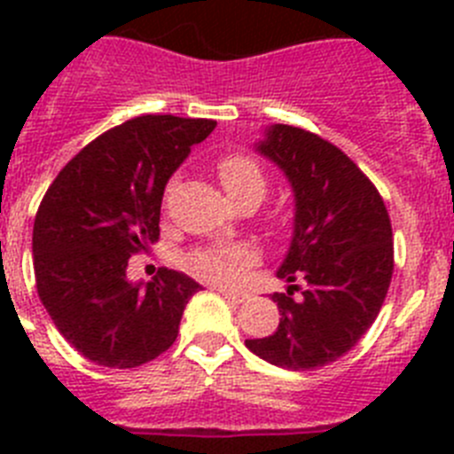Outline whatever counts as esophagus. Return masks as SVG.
Segmentation results:
<instances>
[{
  "instance_id": "34e87169",
  "label": "esophagus",
  "mask_w": 454,
  "mask_h": 454,
  "mask_svg": "<svg viewBox=\"0 0 454 454\" xmlns=\"http://www.w3.org/2000/svg\"><path fill=\"white\" fill-rule=\"evenodd\" d=\"M218 291L224 300H230V302H234V304L246 302V298H247L246 293H231V291H224V288H218Z\"/></svg>"
}]
</instances>
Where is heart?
I'll use <instances>...</instances> for the list:
<instances>
[{
  "mask_svg": "<svg viewBox=\"0 0 454 454\" xmlns=\"http://www.w3.org/2000/svg\"><path fill=\"white\" fill-rule=\"evenodd\" d=\"M220 184L239 204L262 202L268 191V175L256 156L243 150H231L215 163ZM256 263V252L250 246H204L186 254V266L202 279L215 284H236Z\"/></svg>",
  "mask_w": 454,
  "mask_h": 454,
  "instance_id": "obj_1",
  "label": "heart"
}]
</instances>
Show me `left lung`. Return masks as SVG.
I'll list each match as a JSON object with an SVG mask.
<instances>
[{
    "instance_id": "left-lung-1",
    "label": "left lung",
    "mask_w": 454,
    "mask_h": 454,
    "mask_svg": "<svg viewBox=\"0 0 454 454\" xmlns=\"http://www.w3.org/2000/svg\"><path fill=\"white\" fill-rule=\"evenodd\" d=\"M259 152L291 182L295 231L277 272L291 286L272 295L279 325L246 346L288 371L327 366L356 346L382 309L393 275L391 218L375 184L318 134L275 124ZM293 290L303 293L300 301Z\"/></svg>"
}]
</instances>
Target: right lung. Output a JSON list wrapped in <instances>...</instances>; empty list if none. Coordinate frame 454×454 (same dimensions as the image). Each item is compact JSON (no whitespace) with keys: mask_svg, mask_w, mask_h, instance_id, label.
<instances>
[{"mask_svg":"<svg viewBox=\"0 0 454 454\" xmlns=\"http://www.w3.org/2000/svg\"><path fill=\"white\" fill-rule=\"evenodd\" d=\"M215 120L138 115L66 163L34 220L40 302L72 348L106 368H136L175 343L200 284L161 268L145 286L129 256L159 240L163 188Z\"/></svg>","mask_w":454,"mask_h":454,"instance_id":"1","label":"right lung"}]
</instances>
